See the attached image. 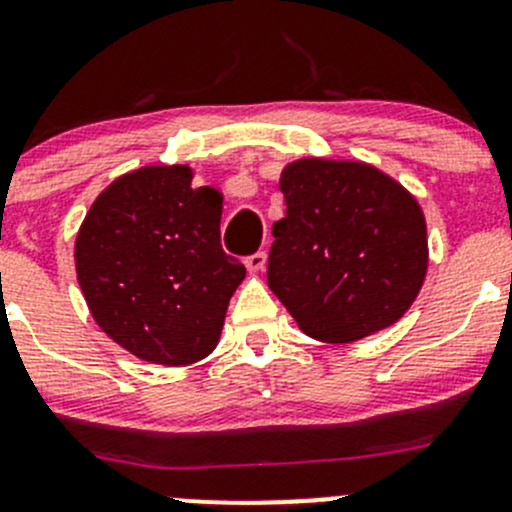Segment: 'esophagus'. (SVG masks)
I'll return each mask as SVG.
<instances>
[{"instance_id": "esophagus-1", "label": "esophagus", "mask_w": 512, "mask_h": 512, "mask_svg": "<svg viewBox=\"0 0 512 512\" xmlns=\"http://www.w3.org/2000/svg\"><path fill=\"white\" fill-rule=\"evenodd\" d=\"M265 265H267V255H265V252H255V255H250L245 260V267L250 272H262V270H265Z\"/></svg>"}]
</instances>
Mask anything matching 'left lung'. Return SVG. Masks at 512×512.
Returning <instances> with one entry per match:
<instances>
[{
	"mask_svg": "<svg viewBox=\"0 0 512 512\" xmlns=\"http://www.w3.org/2000/svg\"><path fill=\"white\" fill-rule=\"evenodd\" d=\"M267 285L307 337L347 344L399 322L428 270L426 218L391 175L361 160L299 158L280 175Z\"/></svg>",
	"mask_w": 512,
	"mask_h": 512,
	"instance_id": "1",
	"label": "left lung"
}]
</instances>
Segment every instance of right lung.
I'll use <instances>...</instances> for the list:
<instances>
[{
  "instance_id": "add662e5",
  "label": "right lung",
  "mask_w": 512,
  "mask_h": 512,
  "mask_svg": "<svg viewBox=\"0 0 512 512\" xmlns=\"http://www.w3.org/2000/svg\"><path fill=\"white\" fill-rule=\"evenodd\" d=\"M223 195L188 165H143L94 200L74 245L98 327L151 364L185 366L220 342L245 265L220 245Z\"/></svg>"
}]
</instances>
